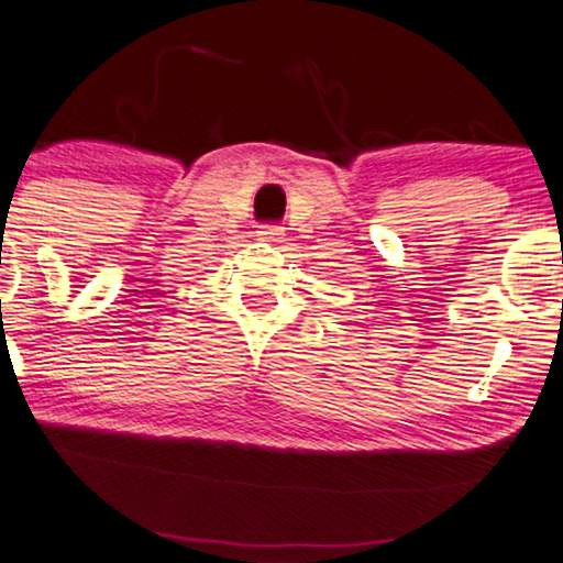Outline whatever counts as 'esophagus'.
<instances>
[{
	"instance_id": "1",
	"label": "esophagus",
	"mask_w": 563,
	"mask_h": 563,
	"mask_svg": "<svg viewBox=\"0 0 563 563\" xmlns=\"http://www.w3.org/2000/svg\"><path fill=\"white\" fill-rule=\"evenodd\" d=\"M258 235L264 241H276V238L284 235V228L276 225V222H264V225H258Z\"/></svg>"
}]
</instances>
